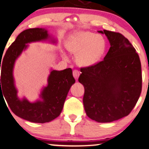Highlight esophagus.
<instances>
[{"label": "esophagus", "mask_w": 149, "mask_h": 149, "mask_svg": "<svg viewBox=\"0 0 149 149\" xmlns=\"http://www.w3.org/2000/svg\"><path fill=\"white\" fill-rule=\"evenodd\" d=\"M80 73L78 70H73V76L76 80L78 79V77H79V76H80Z\"/></svg>", "instance_id": "1"}]
</instances>
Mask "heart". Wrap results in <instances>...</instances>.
Returning a JSON list of instances; mask_svg holds the SVG:
<instances>
[{
    "label": "heart",
    "mask_w": 149,
    "mask_h": 149,
    "mask_svg": "<svg viewBox=\"0 0 149 149\" xmlns=\"http://www.w3.org/2000/svg\"><path fill=\"white\" fill-rule=\"evenodd\" d=\"M71 54H77L76 62L82 67H91L100 61L107 50V42L102 35L88 31L71 35L66 42ZM64 57L66 56L64 54Z\"/></svg>",
    "instance_id": "obj_1"
}]
</instances>
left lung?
Returning a JSON list of instances; mask_svg holds the SVG:
<instances>
[{
  "instance_id": "obj_1",
  "label": "left lung",
  "mask_w": 149,
  "mask_h": 149,
  "mask_svg": "<svg viewBox=\"0 0 149 149\" xmlns=\"http://www.w3.org/2000/svg\"><path fill=\"white\" fill-rule=\"evenodd\" d=\"M107 37L110 48L102 61L81 68L78 81L84 88L83 104L91 120L105 123L127 116L142 91L138 54L120 33L97 31Z\"/></svg>"
}]
</instances>
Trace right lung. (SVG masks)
I'll return each mask as SVG.
<instances>
[{"instance_id":"add662e5","label":"right lung","mask_w":149,"mask_h":149,"mask_svg":"<svg viewBox=\"0 0 149 149\" xmlns=\"http://www.w3.org/2000/svg\"><path fill=\"white\" fill-rule=\"evenodd\" d=\"M47 40L54 44L57 43V40L53 38L45 28L24 30L8 48L2 61L1 95L3 94L15 115L34 123L49 122L59 116L69 89L76 82L71 68L62 71L52 69L47 78V84L41 90L40 99L31 102L25 97H18L13 74L16 60L28 48L29 43Z\"/></svg>"}]
</instances>
